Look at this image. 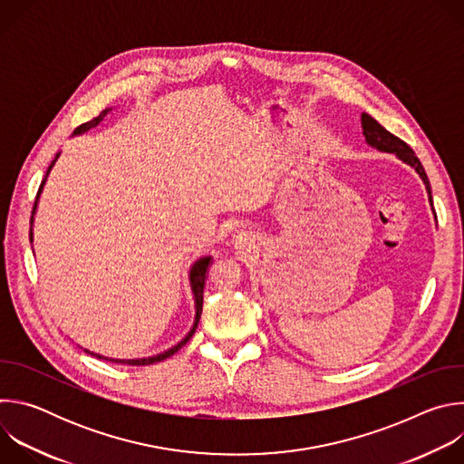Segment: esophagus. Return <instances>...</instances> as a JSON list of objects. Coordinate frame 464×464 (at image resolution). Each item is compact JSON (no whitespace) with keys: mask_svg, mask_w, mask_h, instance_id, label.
<instances>
[{"mask_svg":"<svg viewBox=\"0 0 464 464\" xmlns=\"http://www.w3.org/2000/svg\"><path fill=\"white\" fill-rule=\"evenodd\" d=\"M247 242V235L246 233H238L237 237H235V244H240V246H244Z\"/></svg>","mask_w":464,"mask_h":464,"instance_id":"34e87169","label":"esophagus"}]
</instances>
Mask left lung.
Masks as SVG:
<instances>
[{
  "instance_id": "8db88e82",
  "label": "left lung",
  "mask_w": 464,
  "mask_h": 464,
  "mask_svg": "<svg viewBox=\"0 0 464 464\" xmlns=\"http://www.w3.org/2000/svg\"><path fill=\"white\" fill-rule=\"evenodd\" d=\"M362 128H363V136H365V141L367 145L374 147L376 150L380 152H391L394 154L399 160H402L404 163L411 165L417 174L422 178L424 185H426V190H428V200L430 204L433 206V198H431V187H430V179L424 172V167L422 163L419 161V158L415 156V152L410 149L408 143H404L401 138L392 136L391 131H387L376 119H372L369 113H362ZM437 218V217H435Z\"/></svg>"
}]
</instances>
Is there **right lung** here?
I'll list each match as a JSON object with an SVG mask.
<instances>
[{
	"mask_svg": "<svg viewBox=\"0 0 464 464\" xmlns=\"http://www.w3.org/2000/svg\"><path fill=\"white\" fill-rule=\"evenodd\" d=\"M110 110H104L99 117H95V119H92L90 122H84V124H81L73 134L75 136H79V134H82V131H86V130H90V128H93V126H97L101 121H102V117L108 113ZM60 154H56V158H58ZM56 158L53 160V163L49 165V169H47V174L51 172V169H53V165H54V161H56ZM47 174H45V178H47ZM44 183H45V179L42 181V185H40V188H38V194H36V202H34V208H33V217H34V213H36V204H38V198H40V192H42V188H44ZM33 217H31V226H33ZM31 240H33V229H31ZM209 266H211V256H202V258H198L194 264H192V268H190V274H188V279H190V288H192V294H194V306H196V317H194V324H192V328L188 330V334L178 343V345H174L172 349H169V351H165V353H161V354H156V356H150V358H138V360H113V358H106V356H101V354H95V353H90L88 349H84L88 354H92V356H97L99 360H106V362H115V363H126V365H152V363H158V362H163V360H167L169 356H172L174 353H178L190 338H192V334L196 333V326H198V321H200V315H202V304H204V286H206V279H208V270H209Z\"/></svg>",
	"mask_w": 464,
	"mask_h": 464,
	"instance_id": "right-lung-1",
	"label": "right lung"
}]
</instances>
